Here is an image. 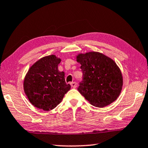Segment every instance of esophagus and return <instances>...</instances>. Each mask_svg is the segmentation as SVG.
<instances>
[{
  "label": "esophagus",
  "instance_id": "1",
  "mask_svg": "<svg viewBox=\"0 0 148 148\" xmlns=\"http://www.w3.org/2000/svg\"><path fill=\"white\" fill-rule=\"evenodd\" d=\"M71 86L72 87H74V88H76V87H77V83L76 82H71Z\"/></svg>",
  "mask_w": 148,
  "mask_h": 148
}]
</instances>
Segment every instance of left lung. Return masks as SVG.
<instances>
[{
  "label": "left lung",
  "instance_id": "obj_1",
  "mask_svg": "<svg viewBox=\"0 0 148 148\" xmlns=\"http://www.w3.org/2000/svg\"><path fill=\"white\" fill-rule=\"evenodd\" d=\"M82 80L77 88L92 106L103 108L116 101L123 86L121 72L116 62L98 52L79 54Z\"/></svg>",
  "mask_w": 148,
  "mask_h": 148
}]
</instances>
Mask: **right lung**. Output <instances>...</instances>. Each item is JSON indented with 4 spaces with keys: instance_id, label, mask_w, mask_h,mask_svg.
Segmentation results:
<instances>
[{
    "instance_id": "right-lung-1",
    "label": "right lung",
    "mask_w": 148,
    "mask_h": 148,
    "mask_svg": "<svg viewBox=\"0 0 148 148\" xmlns=\"http://www.w3.org/2000/svg\"><path fill=\"white\" fill-rule=\"evenodd\" d=\"M61 59L51 55L38 60L29 69L24 79V91L30 102L45 111L53 110L71 89L64 72L58 65Z\"/></svg>"
}]
</instances>
